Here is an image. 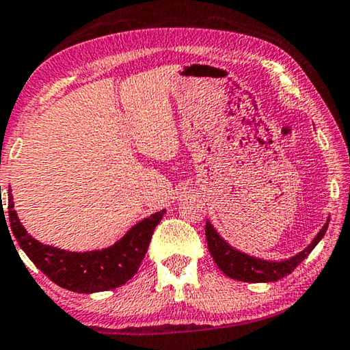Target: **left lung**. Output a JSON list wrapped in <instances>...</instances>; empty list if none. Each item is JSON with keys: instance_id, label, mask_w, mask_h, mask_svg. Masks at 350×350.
Here are the masks:
<instances>
[{"instance_id": "left-lung-1", "label": "left lung", "mask_w": 350, "mask_h": 350, "mask_svg": "<svg viewBox=\"0 0 350 350\" xmlns=\"http://www.w3.org/2000/svg\"><path fill=\"white\" fill-rule=\"evenodd\" d=\"M329 218H327V223L323 224L322 229L317 232V236L312 239V242L309 243L304 250L296 253L295 256L288 258V260H280V261H269L262 260V258H256L252 255H247L237 248L224 241L219 236V232L212 226V223H205V237H207V245L212 255L213 261L217 262V266L221 269L224 274L231 279L241 280V282H250V284H261V282H275L280 280L291 274V271H295V267L314 250L315 245L322 241L328 229Z\"/></svg>"}]
</instances>
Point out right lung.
I'll list each match as a JSON object with an SVG mask.
<instances>
[{"instance_id":"obj_1","label":"right lung","mask_w":350,"mask_h":350,"mask_svg":"<svg viewBox=\"0 0 350 350\" xmlns=\"http://www.w3.org/2000/svg\"><path fill=\"white\" fill-rule=\"evenodd\" d=\"M1 213L4 223L6 217H4L3 208ZM164 213L165 210H161L148 218H143L135 226L129 229L118 242L102 250L68 252L44 245L31 237L18 219L17 212L14 210L12 194H9V228L8 224L6 228L8 231L11 229L12 236L17 239L25 255L54 284L76 293H97V291L118 288L135 275L138 266L145 258L154 228L159 224Z\"/></svg>"}]
</instances>
